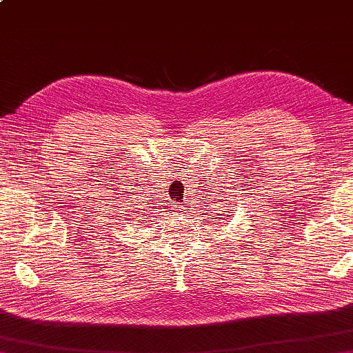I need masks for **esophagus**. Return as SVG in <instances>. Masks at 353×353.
I'll return each instance as SVG.
<instances>
[{
    "mask_svg": "<svg viewBox=\"0 0 353 353\" xmlns=\"http://www.w3.org/2000/svg\"><path fill=\"white\" fill-rule=\"evenodd\" d=\"M172 206H174V208H172V210L176 211V214H179V216H181V217H183V216H185V206H183V205L174 203Z\"/></svg>",
    "mask_w": 353,
    "mask_h": 353,
    "instance_id": "34e87169",
    "label": "esophagus"
}]
</instances>
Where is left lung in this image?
<instances>
[{"label": "left lung", "instance_id": "obj_1", "mask_svg": "<svg viewBox=\"0 0 353 353\" xmlns=\"http://www.w3.org/2000/svg\"><path fill=\"white\" fill-rule=\"evenodd\" d=\"M223 183H230V181H228V182H222V181H219V185L217 186H214V188H216V191H214V203H217V202H222L223 205H226L228 202H230V200H228V190H231V186L230 185H223ZM237 186H240V183L237 185ZM237 186L236 185H234L232 186V188H237ZM231 210H228V211H223V212H226L225 214V216L228 217V216H230V214H228V212H230ZM225 220V219H223Z\"/></svg>", "mask_w": 353, "mask_h": 353}]
</instances>
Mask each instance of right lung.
Instances as JSON below:
<instances>
[{
    "instance_id": "right-lung-1",
    "label": "right lung",
    "mask_w": 353,
    "mask_h": 353,
    "mask_svg": "<svg viewBox=\"0 0 353 353\" xmlns=\"http://www.w3.org/2000/svg\"><path fill=\"white\" fill-rule=\"evenodd\" d=\"M116 191V190H114ZM121 192H114V194L112 196L113 197V202H112V210L113 211H116V214H114V217H117V220L119 219H123L122 217V214H123V210L127 208V202H123V200L125 199H121V197H123V196H119ZM123 194H127V192H123ZM117 195L118 197L116 198L115 196ZM121 213V216H119V214Z\"/></svg>"
}]
</instances>
